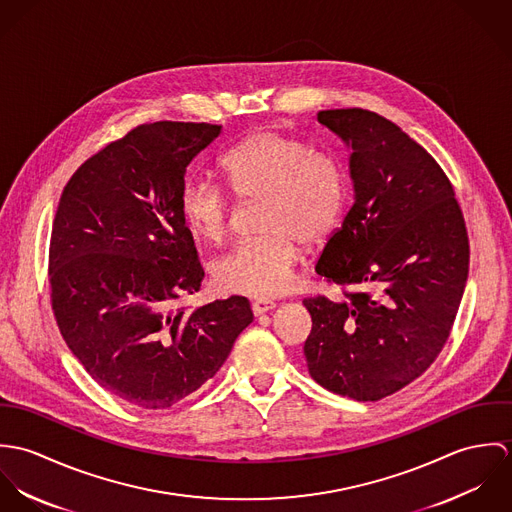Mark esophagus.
I'll return each instance as SVG.
<instances>
[{"mask_svg":"<svg viewBox=\"0 0 512 512\" xmlns=\"http://www.w3.org/2000/svg\"><path fill=\"white\" fill-rule=\"evenodd\" d=\"M274 307H276V303L270 301V299H256V301H252V311H254V315H264V313L272 311Z\"/></svg>","mask_w":512,"mask_h":512,"instance_id":"esophagus-1","label":"esophagus"}]
</instances>
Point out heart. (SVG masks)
I'll return each instance as SVG.
<instances>
[{
  "label": "heart",
  "instance_id": "obj_1",
  "mask_svg": "<svg viewBox=\"0 0 512 512\" xmlns=\"http://www.w3.org/2000/svg\"><path fill=\"white\" fill-rule=\"evenodd\" d=\"M226 187L244 201H260L264 236L238 244L215 266L220 290L250 297H274L290 288L299 244L321 246L337 228L347 203L341 163L311 151L276 130H260L230 147L219 161ZM181 217L187 228L220 242L228 232V199L209 181L181 189Z\"/></svg>",
  "mask_w": 512,
  "mask_h": 512
}]
</instances>
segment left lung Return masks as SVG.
I'll return each instance as SVG.
<instances>
[{"label": "left lung", "instance_id": "8db88e82", "mask_svg": "<svg viewBox=\"0 0 512 512\" xmlns=\"http://www.w3.org/2000/svg\"><path fill=\"white\" fill-rule=\"evenodd\" d=\"M317 120L351 149L355 203L315 264L345 297L303 299V353L317 384L376 402L443 349L469 274L467 228L438 161L396 124L363 108Z\"/></svg>", "mask_w": 512, "mask_h": 512}]
</instances>
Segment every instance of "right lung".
<instances>
[{
	"mask_svg": "<svg viewBox=\"0 0 512 512\" xmlns=\"http://www.w3.org/2000/svg\"><path fill=\"white\" fill-rule=\"evenodd\" d=\"M219 134L205 122L134 128L74 171L53 222L61 335L104 390L146 410L171 408L213 378L254 319L242 295L173 309L205 278L181 217L185 171Z\"/></svg>",
	"mask_w": 512,
	"mask_h": 512,
	"instance_id": "obj_1",
	"label": "right lung"
}]
</instances>
